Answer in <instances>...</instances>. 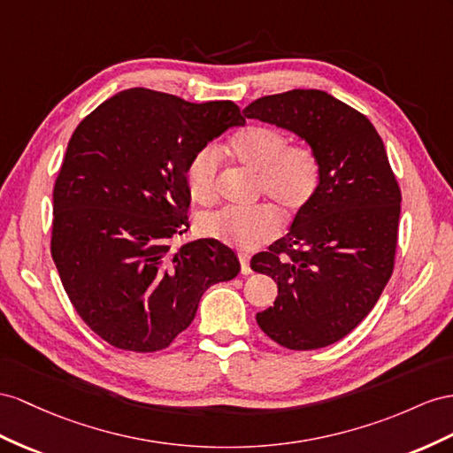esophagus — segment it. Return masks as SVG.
<instances>
[{"label": "esophagus", "mask_w": 453, "mask_h": 453, "mask_svg": "<svg viewBox=\"0 0 453 453\" xmlns=\"http://www.w3.org/2000/svg\"><path fill=\"white\" fill-rule=\"evenodd\" d=\"M239 262H241V273H242V275H249V273H252L247 254H242V252H241V254H239Z\"/></svg>", "instance_id": "esophagus-1"}]
</instances>
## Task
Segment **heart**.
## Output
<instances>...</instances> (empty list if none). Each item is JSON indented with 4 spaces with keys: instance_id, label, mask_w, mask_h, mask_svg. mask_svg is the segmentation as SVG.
<instances>
[{
    "instance_id": "1",
    "label": "heart",
    "mask_w": 453,
    "mask_h": 453,
    "mask_svg": "<svg viewBox=\"0 0 453 453\" xmlns=\"http://www.w3.org/2000/svg\"><path fill=\"white\" fill-rule=\"evenodd\" d=\"M287 137L270 126H250L227 143V155L237 165L258 173V191L268 196L285 218L314 199L321 181V160L310 145L287 147ZM185 183L191 199L212 204L218 199L219 157L204 147L191 157L185 168ZM199 231L239 249H252L277 234V218L268 206L219 208L199 218Z\"/></svg>"
}]
</instances>
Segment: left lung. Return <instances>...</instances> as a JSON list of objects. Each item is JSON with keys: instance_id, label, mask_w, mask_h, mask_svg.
<instances>
[{"instance_id": "1", "label": "left lung", "mask_w": 453, "mask_h": 453, "mask_svg": "<svg viewBox=\"0 0 453 453\" xmlns=\"http://www.w3.org/2000/svg\"><path fill=\"white\" fill-rule=\"evenodd\" d=\"M242 114L295 134L321 160L314 199L250 260L277 283L257 321L288 350L329 346L362 323L392 275L402 196L385 145L362 112L319 89L265 96Z\"/></svg>"}]
</instances>
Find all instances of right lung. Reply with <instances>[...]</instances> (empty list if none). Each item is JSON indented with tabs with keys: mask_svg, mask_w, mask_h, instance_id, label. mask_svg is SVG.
<instances>
[{
	"mask_svg": "<svg viewBox=\"0 0 453 453\" xmlns=\"http://www.w3.org/2000/svg\"><path fill=\"white\" fill-rule=\"evenodd\" d=\"M245 119L231 101L189 103L132 88L78 124L53 189L51 257L86 326L132 352H157L191 326L211 285L239 273L216 239L172 250L188 231L185 168Z\"/></svg>",
	"mask_w": 453,
	"mask_h": 453,
	"instance_id": "add662e5",
	"label": "right lung"
}]
</instances>
